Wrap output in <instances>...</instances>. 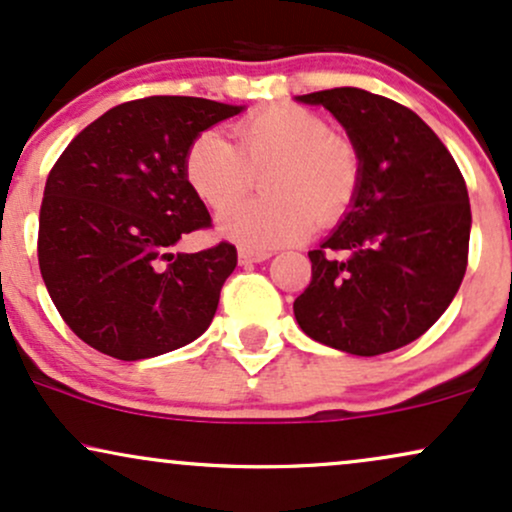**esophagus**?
<instances>
[{"label":"esophagus","instance_id":"obj_1","mask_svg":"<svg viewBox=\"0 0 512 512\" xmlns=\"http://www.w3.org/2000/svg\"><path fill=\"white\" fill-rule=\"evenodd\" d=\"M272 257V252L267 250H250V248H240L238 250V260L243 264H252V262H264Z\"/></svg>","mask_w":512,"mask_h":512}]
</instances>
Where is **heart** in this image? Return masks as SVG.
<instances>
[{
	"instance_id": "heart-1",
	"label": "heart",
	"mask_w": 512,
	"mask_h": 512,
	"mask_svg": "<svg viewBox=\"0 0 512 512\" xmlns=\"http://www.w3.org/2000/svg\"><path fill=\"white\" fill-rule=\"evenodd\" d=\"M238 147L219 131L195 135L183 157V174L195 195L224 209L270 169V197L226 209L219 231L248 248L269 250L298 243L319 226L346 217L362 183V157L353 140L331 133L324 116L279 104L236 123Z\"/></svg>"
}]
</instances>
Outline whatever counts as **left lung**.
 <instances>
[{
  "label": "left lung",
  "mask_w": 512,
  "mask_h": 512,
  "mask_svg": "<svg viewBox=\"0 0 512 512\" xmlns=\"http://www.w3.org/2000/svg\"><path fill=\"white\" fill-rule=\"evenodd\" d=\"M324 104L362 157V183L341 226L307 252L312 281L295 298L300 329L350 355L408 346L458 293L470 250L465 178L412 109L360 88L298 97Z\"/></svg>",
  "instance_id": "8db88e82"
}]
</instances>
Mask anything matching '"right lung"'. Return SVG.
<instances>
[{"label": "right lung", "mask_w": 512, "mask_h": 512, "mask_svg": "<svg viewBox=\"0 0 512 512\" xmlns=\"http://www.w3.org/2000/svg\"><path fill=\"white\" fill-rule=\"evenodd\" d=\"M240 109L176 95L123 102L54 162L40 205V274L90 348L131 362L205 334L238 255L229 240L190 255L171 250L212 226L183 157L195 135Z\"/></svg>", "instance_id": "add662e5"}]
</instances>
